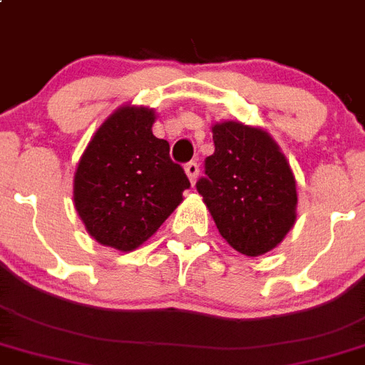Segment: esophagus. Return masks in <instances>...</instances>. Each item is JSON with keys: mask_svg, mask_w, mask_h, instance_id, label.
<instances>
[{"mask_svg": "<svg viewBox=\"0 0 365 365\" xmlns=\"http://www.w3.org/2000/svg\"><path fill=\"white\" fill-rule=\"evenodd\" d=\"M198 173H200V168H198V165L195 163V161H191V163L185 165V174H187L189 182H191L192 185H195V183H197Z\"/></svg>", "mask_w": 365, "mask_h": 365, "instance_id": "34e87169", "label": "esophagus"}]
</instances>
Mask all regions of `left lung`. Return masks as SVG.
I'll use <instances>...</instances> for the list:
<instances>
[{"label":"left lung","mask_w":365,"mask_h":365,"mask_svg":"<svg viewBox=\"0 0 365 365\" xmlns=\"http://www.w3.org/2000/svg\"><path fill=\"white\" fill-rule=\"evenodd\" d=\"M215 152L197 191L219 234L245 256L272 250L297 219V183L280 146L262 128L226 120L211 125Z\"/></svg>","instance_id":"8db88e82"}]
</instances>
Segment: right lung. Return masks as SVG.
Listing matches in <instances>:
<instances>
[{
	"label": "right lung",
	"mask_w": 365,
	"mask_h": 365,
	"mask_svg": "<svg viewBox=\"0 0 365 365\" xmlns=\"http://www.w3.org/2000/svg\"><path fill=\"white\" fill-rule=\"evenodd\" d=\"M154 109L122 106L96 130L73 176V206L100 245L131 252L150 240L189 189Z\"/></svg>",
	"instance_id": "right-lung-1"
}]
</instances>
